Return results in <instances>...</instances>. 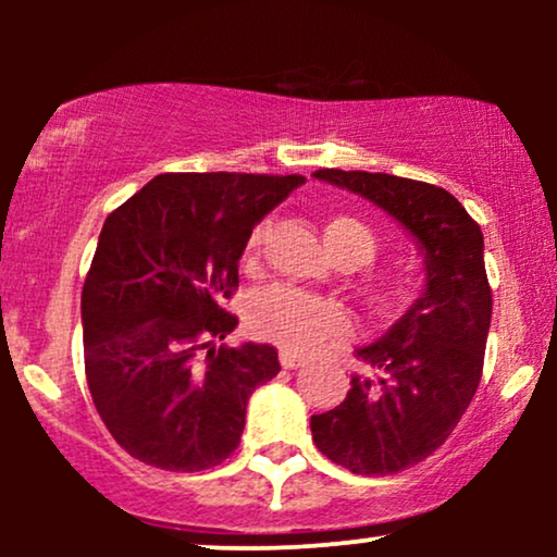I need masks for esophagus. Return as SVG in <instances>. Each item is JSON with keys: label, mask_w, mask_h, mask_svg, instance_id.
I'll return each mask as SVG.
<instances>
[{"label": "esophagus", "mask_w": 557, "mask_h": 557, "mask_svg": "<svg viewBox=\"0 0 557 557\" xmlns=\"http://www.w3.org/2000/svg\"><path fill=\"white\" fill-rule=\"evenodd\" d=\"M280 363H283V369H298V367H304L306 361L296 354H287V350H283V354H280Z\"/></svg>", "instance_id": "34e87169"}]
</instances>
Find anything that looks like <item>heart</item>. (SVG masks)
Masks as SVG:
<instances>
[{"instance_id":"obj_1","label":"heart","mask_w":557,"mask_h":557,"mask_svg":"<svg viewBox=\"0 0 557 557\" xmlns=\"http://www.w3.org/2000/svg\"><path fill=\"white\" fill-rule=\"evenodd\" d=\"M270 225L261 222L248 238V257H257ZM332 257L359 267L372 261L376 251L374 233L356 216H332L324 227ZM248 327L261 341H270L293 354H311L327 345L348 341L354 319L337 300L311 296L298 287L274 285L253 296L248 306Z\"/></svg>"}]
</instances>
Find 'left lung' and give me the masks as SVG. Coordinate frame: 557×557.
I'll use <instances>...</instances> for the list:
<instances>
[{"instance_id":"1","label":"left lung","mask_w":557,"mask_h":557,"mask_svg":"<svg viewBox=\"0 0 557 557\" xmlns=\"http://www.w3.org/2000/svg\"><path fill=\"white\" fill-rule=\"evenodd\" d=\"M314 177L372 201L424 253V293L356 350L367 374H354L341 406L311 417V437L332 463L361 476L398 474L450 437L482 380L492 319L482 230L437 185L361 170Z\"/></svg>"}]
</instances>
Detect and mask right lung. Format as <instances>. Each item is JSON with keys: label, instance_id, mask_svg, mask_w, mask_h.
Instances as JSON below:
<instances>
[{"label": "right lung", "instance_id": "add662e5", "mask_svg": "<svg viewBox=\"0 0 557 557\" xmlns=\"http://www.w3.org/2000/svg\"><path fill=\"white\" fill-rule=\"evenodd\" d=\"M304 175L168 172L107 216L81 296L96 411L120 447L164 471L220 466L251 393L280 372L272 345L225 341L253 225Z\"/></svg>", "mask_w": 557, "mask_h": 557}]
</instances>
